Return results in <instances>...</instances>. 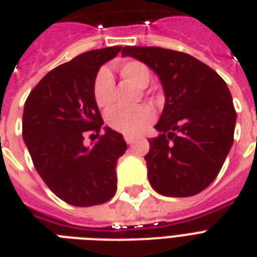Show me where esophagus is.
<instances>
[{"label": "esophagus", "instance_id": "obj_1", "mask_svg": "<svg viewBox=\"0 0 257 257\" xmlns=\"http://www.w3.org/2000/svg\"><path fill=\"white\" fill-rule=\"evenodd\" d=\"M125 142H126V144H128V146H132V144H135V143H136V139L132 136H125Z\"/></svg>", "mask_w": 257, "mask_h": 257}]
</instances>
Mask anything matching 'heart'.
<instances>
[{
    "mask_svg": "<svg viewBox=\"0 0 257 257\" xmlns=\"http://www.w3.org/2000/svg\"><path fill=\"white\" fill-rule=\"evenodd\" d=\"M121 76L132 81L135 85L146 87L151 82V71L140 60H128L120 64L118 67ZM114 82L109 68L102 67L98 70L93 82V97L98 107L106 109L113 102ZM155 113L152 107L147 105L124 109L114 107L107 111L106 122L113 131L126 136H136L142 133L148 125L154 121Z\"/></svg>",
    "mask_w": 257,
    "mask_h": 257,
    "instance_id": "b5f03b06",
    "label": "heart"
}]
</instances>
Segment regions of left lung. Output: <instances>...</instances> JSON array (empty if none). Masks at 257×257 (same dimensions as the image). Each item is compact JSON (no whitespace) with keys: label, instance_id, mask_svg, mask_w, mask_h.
I'll list each match as a JSON object with an SVG mask.
<instances>
[{"label":"left lung","instance_id":"obj_1","mask_svg":"<svg viewBox=\"0 0 257 257\" xmlns=\"http://www.w3.org/2000/svg\"><path fill=\"white\" fill-rule=\"evenodd\" d=\"M121 54L146 63L163 86L166 103L146 155L148 179L166 197H191L218 175L236 125L232 94L207 64L179 51L124 47Z\"/></svg>","mask_w":257,"mask_h":257}]
</instances>
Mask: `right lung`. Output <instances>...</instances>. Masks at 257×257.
I'll list each match as a JSON object with an SVG mask.
<instances>
[{"label":"right lung","mask_w":257,"mask_h":257,"mask_svg":"<svg viewBox=\"0 0 257 257\" xmlns=\"http://www.w3.org/2000/svg\"><path fill=\"white\" fill-rule=\"evenodd\" d=\"M121 47L87 51L51 70L29 93L23 139L33 166L52 193L72 206L107 202L117 190L115 166L126 151L122 135L105 128L93 97L95 74ZM86 133L98 142L83 144Z\"/></svg>","instance_id":"obj_1"}]
</instances>
